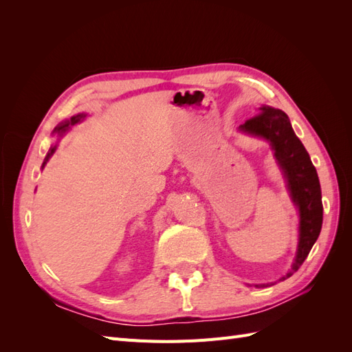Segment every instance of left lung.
<instances>
[{
  "mask_svg": "<svg viewBox=\"0 0 352 352\" xmlns=\"http://www.w3.org/2000/svg\"><path fill=\"white\" fill-rule=\"evenodd\" d=\"M260 110L258 114L241 124V129L270 141L274 155L286 176L292 199L300 208V243L295 263L291 272L286 274V278H289L301 267L320 235L323 223L322 189L316 167L302 142L294 133L289 117L282 110L272 107H261Z\"/></svg>",
  "mask_w": 352,
  "mask_h": 352,
  "instance_id": "obj_1",
  "label": "left lung"
}]
</instances>
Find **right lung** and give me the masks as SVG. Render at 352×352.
<instances>
[{"mask_svg":"<svg viewBox=\"0 0 352 352\" xmlns=\"http://www.w3.org/2000/svg\"><path fill=\"white\" fill-rule=\"evenodd\" d=\"M83 117H85V114H78V116H73L70 120H67V122H65V123H61V124H60V126L57 127V129H56V131H57L58 133H61V135H63V133H65V132H66V131L69 129V127H70V126H73V124H76V123H79V122H80V120L83 119ZM54 151H56V146H54V148H51V151H50V153L47 154V158H45V162H44V164H42V167H44V166H45V163L48 162V158L51 157V154H52V153H54Z\"/></svg>","mask_w":352,"mask_h":352,"instance_id":"1","label":"right lung"}]
</instances>
